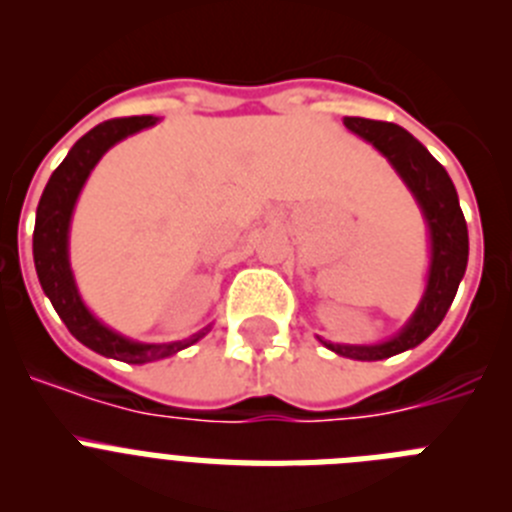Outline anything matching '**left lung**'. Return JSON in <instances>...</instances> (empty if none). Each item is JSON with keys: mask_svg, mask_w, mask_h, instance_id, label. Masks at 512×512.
Wrapping results in <instances>:
<instances>
[{"mask_svg": "<svg viewBox=\"0 0 512 512\" xmlns=\"http://www.w3.org/2000/svg\"><path fill=\"white\" fill-rule=\"evenodd\" d=\"M343 125L359 138H364L366 143H372L390 161L402 182L408 184L420 212H423L428 238H431V266H428L423 300L397 336H392L390 341L374 343V346H343V343L323 341L338 356H348L356 361H379L423 343L446 318L461 277L467 271L469 233L451 176L431 153L425 151L420 140H415L408 130L395 122L346 117Z\"/></svg>", "mask_w": 512, "mask_h": 512, "instance_id": "8db88e82", "label": "left lung"}]
</instances>
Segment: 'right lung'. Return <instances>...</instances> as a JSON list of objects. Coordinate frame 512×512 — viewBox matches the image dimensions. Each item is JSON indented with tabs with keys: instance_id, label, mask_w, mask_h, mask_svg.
<instances>
[{
	"instance_id": "obj_1",
	"label": "right lung",
	"mask_w": 512,
	"mask_h": 512,
	"mask_svg": "<svg viewBox=\"0 0 512 512\" xmlns=\"http://www.w3.org/2000/svg\"><path fill=\"white\" fill-rule=\"evenodd\" d=\"M158 117H117L107 120L97 128L89 130L84 138L74 143L69 156L63 158L61 166L51 174L48 184L40 197L38 212H35V233H33V259L38 271L40 287L48 295L51 305L56 307L58 318L66 323L71 336L81 341L87 348L97 351L110 359L125 361V364H148V361L166 359V356L182 351L200 341L210 333L212 325L197 330L194 336L174 343H138L120 336L112 328L99 323L87 305L81 302L79 289H76L74 274L69 264V225L74 215V205L79 200V192L87 182V176L97 166L99 158L110 151L122 138L138 133L143 128L156 125Z\"/></svg>"
}]
</instances>
